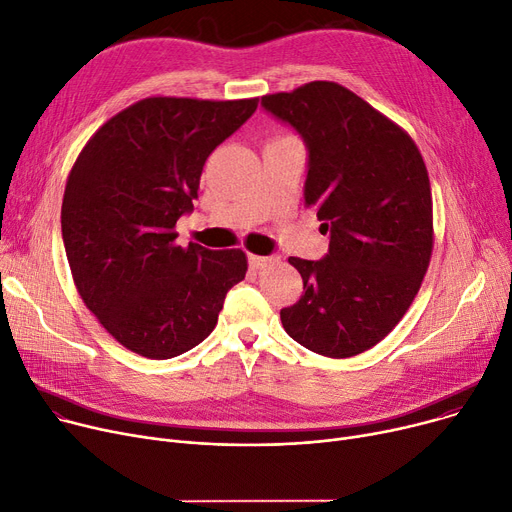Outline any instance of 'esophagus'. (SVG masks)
I'll return each instance as SVG.
<instances>
[{"instance_id":"1","label":"esophagus","mask_w":512,"mask_h":512,"mask_svg":"<svg viewBox=\"0 0 512 512\" xmlns=\"http://www.w3.org/2000/svg\"><path fill=\"white\" fill-rule=\"evenodd\" d=\"M248 262H250L252 268L260 270V268L268 266L270 262H275V258H273V256H256V254H250V256H248Z\"/></svg>"}]
</instances>
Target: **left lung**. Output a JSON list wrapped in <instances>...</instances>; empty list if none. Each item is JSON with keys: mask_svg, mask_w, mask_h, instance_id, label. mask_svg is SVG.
Masks as SVG:
<instances>
[{"mask_svg": "<svg viewBox=\"0 0 512 512\" xmlns=\"http://www.w3.org/2000/svg\"><path fill=\"white\" fill-rule=\"evenodd\" d=\"M262 107L306 142L304 200L330 235L324 258H289L304 293L281 310L283 328L326 357L364 353L405 316L430 264L426 163L405 130L337 82L266 95Z\"/></svg>", "mask_w": 512, "mask_h": 512, "instance_id": "1", "label": "left lung"}]
</instances>
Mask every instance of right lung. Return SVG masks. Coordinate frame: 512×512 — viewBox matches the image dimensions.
Listing matches in <instances>:
<instances>
[{"mask_svg":"<svg viewBox=\"0 0 512 512\" xmlns=\"http://www.w3.org/2000/svg\"><path fill=\"white\" fill-rule=\"evenodd\" d=\"M256 107L258 99H142L78 155L62 204L66 256L86 308L126 349L148 359L190 351L246 277L242 250L175 246V223L194 210L208 155Z\"/></svg>","mask_w":512,"mask_h":512,"instance_id":"add662e5","label":"right lung"}]
</instances>
